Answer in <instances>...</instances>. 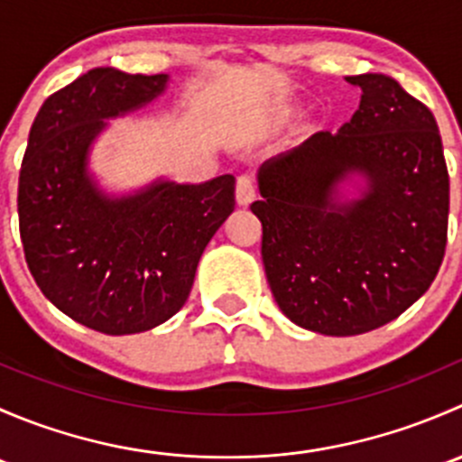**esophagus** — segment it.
Listing matches in <instances>:
<instances>
[{
	"mask_svg": "<svg viewBox=\"0 0 462 462\" xmlns=\"http://www.w3.org/2000/svg\"><path fill=\"white\" fill-rule=\"evenodd\" d=\"M254 194H257V183H254L253 176L241 174L236 179V201H239V205H250Z\"/></svg>",
	"mask_w": 462,
	"mask_h": 462,
	"instance_id": "obj_1",
	"label": "esophagus"
}]
</instances>
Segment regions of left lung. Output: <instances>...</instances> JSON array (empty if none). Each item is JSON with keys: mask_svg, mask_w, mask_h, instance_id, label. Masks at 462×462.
Instances as JSON below:
<instances>
[{"mask_svg": "<svg viewBox=\"0 0 462 462\" xmlns=\"http://www.w3.org/2000/svg\"><path fill=\"white\" fill-rule=\"evenodd\" d=\"M360 106L259 170L261 259L282 313L348 337L389 324L436 279L447 245L449 174L436 118L393 78L348 76ZM365 176L360 199L338 185Z\"/></svg>", "mask_w": 462, "mask_h": 462, "instance_id": "obj_1", "label": "left lung"}]
</instances>
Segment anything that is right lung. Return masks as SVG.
Here are the masks:
<instances>
[{"label": "right lung", "instance_id": "obj_1", "mask_svg": "<svg viewBox=\"0 0 462 462\" xmlns=\"http://www.w3.org/2000/svg\"><path fill=\"white\" fill-rule=\"evenodd\" d=\"M167 80L91 69L46 97L29 134L17 189L26 263L55 309L97 333H143L179 313L205 245L235 209L232 174L106 197L87 171L106 118L141 109Z\"/></svg>", "mask_w": 462, "mask_h": 462}]
</instances>
